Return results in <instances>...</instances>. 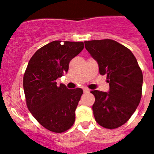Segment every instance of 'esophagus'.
I'll list each match as a JSON object with an SVG mask.
<instances>
[{
    "instance_id": "esophagus-1",
    "label": "esophagus",
    "mask_w": 154,
    "mask_h": 154,
    "mask_svg": "<svg viewBox=\"0 0 154 154\" xmlns=\"http://www.w3.org/2000/svg\"><path fill=\"white\" fill-rule=\"evenodd\" d=\"M83 91H84V92H90V90H89V89H87V88H83Z\"/></svg>"
}]
</instances>
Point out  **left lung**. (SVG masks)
<instances>
[{"mask_svg":"<svg viewBox=\"0 0 154 154\" xmlns=\"http://www.w3.org/2000/svg\"><path fill=\"white\" fill-rule=\"evenodd\" d=\"M85 47L98 62L100 75H106L108 92L91 91L96 98L94 117L101 126L116 129L126 123L140 104L143 73L129 48L111 39L85 42Z\"/></svg>","mask_w":154,"mask_h":154,"instance_id":"obj_1","label":"left lung"}]
</instances>
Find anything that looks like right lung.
<instances>
[{
	"instance_id": "add662e5",
	"label": "right lung",
	"mask_w": 154,
	"mask_h": 154,
	"mask_svg": "<svg viewBox=\"0 0 154 154\" xmlns=\"http://www.w3.org/2000/svg\"><path fill=\"white\" fill-rule=\"evenodd\" d=\"M84 48L83 42L54 41L39 48L28 64L23 87L28 109L38 122L54 133L72 127L82 89H69L56 79L69 70L73 58Z\"/></svg>"
}]
</instances>
